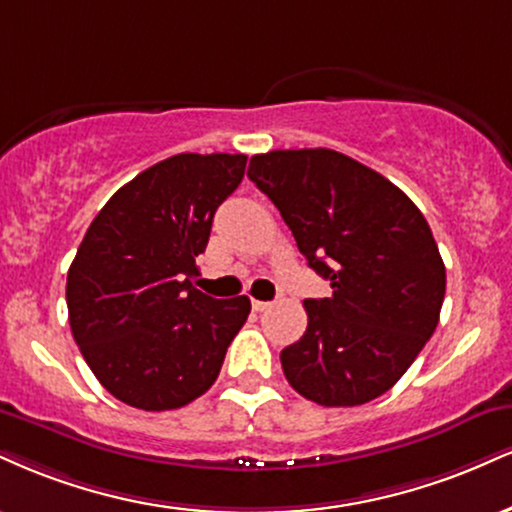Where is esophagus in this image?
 <instances>
[{"instance_id": "esophagus-1", "label": "esophagus", "mask_w": 512, "mask_h": 512, "mask_svg": "<svg viewBox=\"0 0 512 512\" xmlns=\"http://www.w3.org/2000/svg\"><path fill=\"white\" fill-rule=\"evenodd\" d=\"M269 307H272V303H264V300H252V310L255 312H264V310H269Z\"/></svg>"}]
</instances>
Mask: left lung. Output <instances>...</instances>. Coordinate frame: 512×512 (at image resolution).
Masks as SVG:
<instances>
[{"instance_id": "left-lung-1", "label": "left lung", "mask_w": 512, "mask_h": 512, "mask_svg": "<svg viewBox=\"0 0 512 512\" xmlns=\"http://www.w3.org/2000/svg\"><path fill=\"white\" fill-rule=\"evenodd\" d=\"M248 176L334 288L305 300V334L281 350L288 384L324 408L379 398L439 324L446 267L427 219L389 178L326 147L255 155Z\"/></svg>"}]
</instances>
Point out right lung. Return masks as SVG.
I'll use <instances>...</instances> for the list:
<instances>
[{
    "label": "right lung",
    "mask_w": 512,
    "mask_h": 512,
    "mask_svg": "<svg viewBox=\"0 0 512 512\" xmlns=\"http://www.w3.org/2000/svg\"><path fill=\"white\" fill-rule=\"evenodd\" d=\"M245 162L174 155L116 190L92 219L66 276V305L85 362L121 403L176 410L217 381L250 298L217 300L190 279Z\"/></svg>",
    "instance_id": "add662e5"
}]
</instances>
